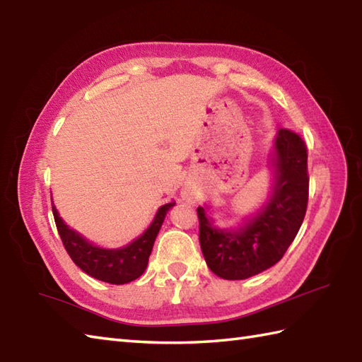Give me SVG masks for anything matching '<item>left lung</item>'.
I'll list each match as a JSON object with an SVG mask.
<instances>
[{
	"label": "left lung",
	"mask_w": 362,
	"mask_h": 362,
	"mask_svg": "<svg viewBox=\"0 0 362 362\" xmlns=\"http://www.w3.org/2000/svg\"><path fill=\"white\" fill-rule=\"evenodd\" d=\"M307 147L299 134L279 130L271 142V186L264 202L237 228H221L212 206L198 207L199 245L207 267L226 280L260 274L282 259L299 232L308 203Z\"/></svg>",
	"instance_id": "8db88e82"
}]
</instances>
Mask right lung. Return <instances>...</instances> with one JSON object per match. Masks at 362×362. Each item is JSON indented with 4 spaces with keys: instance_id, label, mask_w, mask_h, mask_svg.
Here are the masks:
<instances>
[{
    "instance_id": "obj_1",
    "label": "right lung",
    "mask_w": 362,
    "mask_h": 362,
    "mask_svg": "<svg viewBox=\"0 0 362 362\" xmlns=\"http://www.w3.org/2000/svg\"><path fill=\"white\" fill-rule=\"evenodd\" d=\"M175 206V202L160 206L150 226L142 234L125 246L103 247L90 242L76 229L69 228L62 218L57 207L52 202V214L57 224V230L71 260L77 267L102 282L111 285L130 284L141 277L148 264V257L153 249L158 232L163 226L167 212Z\"/></svg>"
}]
</instances>
